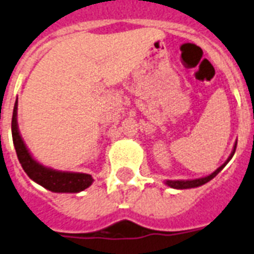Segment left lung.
<instances>
[{"instance_id": "obj_1", "label": "left lung", "mask_w": 254, "mask_h": 254, "mask_svg": "<svg viewBox=\"0 0 254 254\" xmlns=\"http://www.w3.org/2000/svg\"><path fill=\"white\" fill-rule=\"evenodd\" d=\"M236 143H238V140L235 142V144H234V148H232L231 153H230V156L227 157V160H226L225 163L221 165L219 168H217L214 172H213L212 174H209V176L206 177H201V178H196V180H168L165 181V185L169 187H172V189H177V190H185V189H195V187H199V186H203V185H205L206 182H209L210 180H213L214 177L217 176V174L221 172V170L223 169V168L226 167V164L229 163L230 160H231V157L234 156V153H235V150H236Z\"/></svg>"}]
</instances>
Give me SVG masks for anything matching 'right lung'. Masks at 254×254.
<instances>
[{
  "label": "right lung",
  "instance_id": "1",
  "mask_svg": "<svg viewBox=\"0 0 254 254\" xmlns=\"http://www.w3.org/2000/svg\"><path fill=\"white\" fill-rule=\"evenodd\" d=\"M12 142L15 151L18 155L19 163L27 173V176L36 183L41 185L49 191L53 192H71L76 193L84 191L91 183L94 182L93 177L86 173H74V172H62V170L51 169L40 164L33 159L29 150L25 146L20 131L18 127V99L15 101L14 112L11 120Z\"/></svg>",
  "mask_w": 254,
  "mask_h": 254
}]
</instances>
